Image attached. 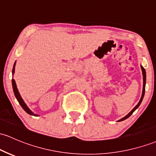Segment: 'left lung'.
<instances>
[{"mask_svg":"<svg viewBox=\"0 0 156 156\" xmlns=\"http://www.w3.org/2000/svg\"><path fill=\"white\" fill-rule=\"evenodd\" d=\"M141 70H142V75H143V90H142V95H141V99H140L139 102H138V104H137V105L134 107V108L132 109V110L129 112V113L126 115V116H124V118H122V119H121L119 120V121H124V120L128 119V118H129V116H130L131 115L133 114V112H134V111L136 110V109H138V107H139L140 104H141V103L142 100H143L144 96V93H145V85H146V71H145L144 68L142 66H141Z\"/></svg>","mask_w":156,"mask_h":156,"instance_id":"8db88e82","label":"left lung"}]
</instances>
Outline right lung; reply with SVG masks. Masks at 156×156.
I'll list each match as a JSON object with an SVG mask.
<instances>
[{
    "label": "right lung",
    "mask_w": 156,
    "mask_h": 156,
    "mask_svg": "<svg viewBox=\"0 0 156 156\" xmlns=\"http://www.w3.org/2000/svg\"><path fill=\"white\" fill-rule=\"evenodd\" d=\"M15 64H16V62H15L14 64V66H13V69H12V76L13 75H14L15 73ZM12 88H13V92H14V94H15V98H17V100H18V101L19 102L20 105L21 106V107L23 108L26 112H27L28 114L31 115H34V116H39V115L37 114H35L33 112H32L31 109L29 108L28 107H27V105L26 104V103L24 102V101L23 100V98H22L21 96H20L19 92H18V88H17V85H16V83H15V81L14 79L12 78Z\"/></svg>",
    "instance_id": "right-lung-1"
}]
</instances>
